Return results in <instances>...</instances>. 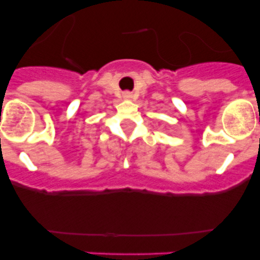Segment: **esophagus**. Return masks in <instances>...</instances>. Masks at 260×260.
Wrapping results in <instances>:
<instances>
[{
	"mask_svg": "<svg viewBox=\"0 0 260 260\" xmlns=\"http://www.w3.org/2000/svg\"><path fill=\"white\" fill-rule=\"evenodd\" d=\"M123 98H125V99H132V93L128 92V91H126V92H123Z\"/></svg>",
	"mask_w": 260,
	"mask_h": 260,
	"instance_id": "34e87169",
	"label": "esophagus"
}]
</instances>
